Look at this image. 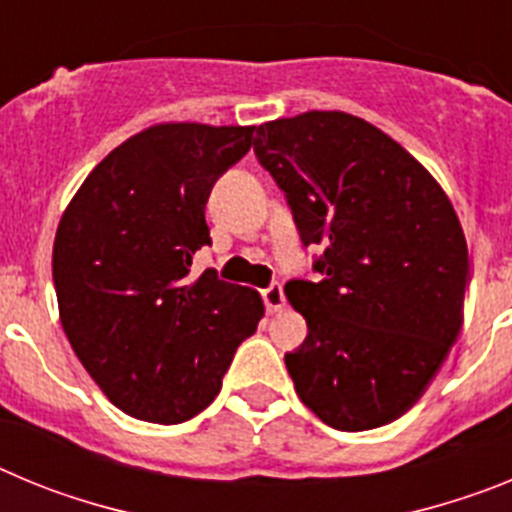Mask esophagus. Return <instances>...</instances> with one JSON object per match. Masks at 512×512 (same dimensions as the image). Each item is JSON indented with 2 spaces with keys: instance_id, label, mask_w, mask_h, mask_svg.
Returning <instances> with one entry per match:
<instances>
[{
  "instance_id": "1",
  "label": "esophagus",
  "mask_w": 512,
  "mask_h": 512,
  "mask_svg": "<svg viewBox=\"0 0 512 512\" xmlns=\"http://www.w3.org/2000/svg\"><path fill=\"white\" fill-rule=\"evenodd\" d=\"M261 297H264V305L269 312H279L284 307V289L282 284H269V287L261 292Z\"/></svg>"
}]
</instances>
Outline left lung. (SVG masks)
Wrapping results in <instances>:
<instances>
[{
  "mask_svg": "<svg viewBox=\"0 0 512 512\" xmlns=\"http://www.w3.org/2000/svg\"><path fill=\"white\" fill-rule=\"evenodd\" d=\"M253 151L287 197L305 246H323L284 292L307 338L284 356L300 400L336 431L408 413L456 343L467 238L441 184L400 143L346 112L256 128Z\"/></svg>",
  "mask_w": 512,
  "mask_h": 512,
  "instance_id": "8db88e82",
  "label": "left lung"
}]
</instances>
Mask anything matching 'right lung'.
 <instances>
[{
  "label": "right lung",
  "instance_id": "1",
  "mask_svg": "<svg viewBox=\"0 0 512 512\" xmlns=\"http://www.w3.org/2000/svg\"><path fill=\"white\" fill-rule=\"evenodd\" d=\"M253 130L153 125L94 166L58 223L61 325L99 390L133 418L174 425L202 413L264 318L256 289L215 269L192 277L194 253L210 246L207 197Z\"/></svg>",
  "mask_w": 512,
  "mask_h": 512
}]
</instances>
